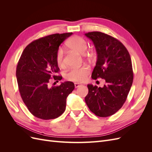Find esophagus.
Returning <instances> with one entry per match:
<instances>
[{"label": "esophagus", "mask_w": 152, "mask_h": 152, "mask_svg": "<svg viewBox=\"0 0 152 152\" xmlns=\"http://www.w3.org/2000/svg\"><path fill=\"white\" fill-rule=\"evenodd\" d=\"M82 84H79V83H75V88H77V87H79L80 86H81Z\"/></svg>", "instance_id": "1"}]
</instances>
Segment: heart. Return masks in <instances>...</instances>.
Instances as JSON below:
<instances>
[{
  "instance_id": "b5f03b06",
  "label": "heart",
  "mask_w": 152,
  "mask_h": 152,
  "mask_svg": "<svg viewBox=\"0 0 152 152\" xmlns=\"http://www.w3.org/2000/svg\"><path fill=\"white\" fill-rule=\"evenodd\" d=\"M67 47L82 54H86V51L88 46L87 41L80 36H74L69 39L66 44ZM56 61L57 65L61 68L65 66V61L64 58V52L61 48H59L56 52ZM89 73V68L82 66L80 68H73L69 70L65 75V79L69 81L74 82H82L86 79Z\"/></svg>"
}]
</instances>
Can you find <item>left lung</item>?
<instances>
[{"mask_svg":"<svg viewBox=\"0 0 152 152\" xmlns=\"http://www.w3.org/2000/svg\"><path fill=\"white\" fill-rule=\"evenodd\" d=\"M93 41L97 52V61L92 73L93 79L105 80L103 87L88 84L85 102L96 116H111L126 101L133 82L130 54L123 44L113 37L100 31L85 34Z\"/></svg>","mask_w":152,"mask_h":152,"instance_id":"obj_1","label":"left lung"}]
</instances>
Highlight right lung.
Instances as JSON below:
<instances>
[{
  "instance_id": "right-lung-1",
  "label": "right lung",
  "mask_w": 152,
  "mask_h": 152,
  "mask_svg": "<svg viewBox=\"0 0 152 152\" xmlns=\"http://www.w3.org/2000/svg\"><path fill=\"white\" fill-rule=\"evenodd\" d=\"M72 34H55L35 40L25 48L18 61L16 75L21 97L30 112L39 118L60 116L66 109V98L75 88L69 81L58 86L49 84L53 77L56 82L62 79L56 75L59 71L56 54Z\"/></svg>"
}]
</instances>
